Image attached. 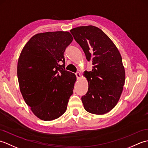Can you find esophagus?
I'll return each mask as SVG.
<instances>
[{
    "instance_id": "obj_1",
    "label": "esophagus",
    "mask_w": 148,
    "mask_h": 148,
    "mask_svg": "<svg viewBox=\"0 0 148 148\" xmlns=\"http://www.w3.org/2000/svg\"><path fill=\"white\" fill-rule=\"evenodd\" d=\"M76 77H77V79H80V78H81V74L79 73V72H76Z\"/></svg>"
}]
</instances>
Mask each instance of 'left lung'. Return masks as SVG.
<instances>
[{
    "label": "left lung",
    "mask_w": 148,
    "mask_h": 148,
    "mask_svg": "<svg viewBox=\"0 0 148 148\" xmlns=\"http://www.w3.org/2000/svg\"><path fill=\"white\" fill-rule=\"evenodd\" d=\"M70 31L93 65L92 71L83 74L88 83V92L81 97L84 108L92 114H104L116 106L123 89L125 71L120 53L98 27L81 26Z\"/></svg>",
    "instance_id": "8db88e82"
}]
</instances>
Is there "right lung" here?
<instances>
[{"label":"right lung","instance_id":"obj_1","mask_svg":"<svg viewBox=\"0 0 148 148\" xmlns=\"http://www.w3.org/2000/svg\"><path fill=\"white\" fill-rule=\"evenodd\" d=\"M72 40L67 31L37 34L19 56L17 74L20 92L34 114L42 120L60 117L73 93L76 76L65 70L64 56Z\"/></svg>","mask_w":148,"mask_h":148}]
</instances>
